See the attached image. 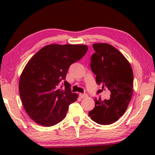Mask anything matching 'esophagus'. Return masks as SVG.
<instances>
[{
  "mask_svg": "<svg viewBox=\"0 0 155 155\" xmlns=\"http://www.w3.org/2000/svg\"><path fill=\"white\" fill-rule=\"evenodd\" d=\"M80 97L81 98H85L86 97H87V94H80Z\"/></svg>",
  "mask_w": 155,
  "mask_h": 155,
  "instance_id": "obj_1",
  "label": "esophagus"
}]
</instances>
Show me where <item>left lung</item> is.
I'll list each match as a JSON object with an SVG mask.
<instances>
[{
	"label": "left lung",
	"instance_id": "8db88e82",
	"mask_svg": "<svg viewBox=\"0 0 155 155\" xmlns=\"http://www.w3.org/2000/svg\"><path fill=\"white\" fill-rule=\"evenodd\" d=\"M91 57L90 67L96 75V81L103 89L111 91L109 100L95 101L89 116L96 123L111 124L122 116L133 92V72L130 63L118 50L107 43H96Z\"/></svg>",
	"mask_w": 155,
	"mask_h": 155
}]
</instances>
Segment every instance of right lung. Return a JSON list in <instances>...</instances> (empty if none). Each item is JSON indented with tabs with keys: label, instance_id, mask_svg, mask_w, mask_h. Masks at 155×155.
<instances>
[{
	"label": "right lung",
	"instance_id": "obj_1",
	"mask_svg": "<svg viewBox=\"0 0 155 155\" xmlns=\"http://www.w3.org/2000/svg\"><path fill=\"white\" fill-rule=\"evenodd\" d=\"M83 44H50L34 54L26 65L19 81V92L26 112L34 122L51 127L64 120L70 104L77 100L65 79L70 65L85 55Z\"/></svg>",
	"mask_w": 155,
	"mask_h": 155
}]
</instances>
